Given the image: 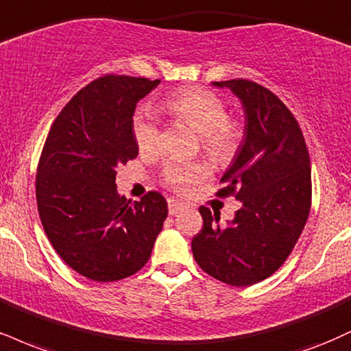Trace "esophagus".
<instances>
[{"label": "esophagus", "instance_id": "1", "mask_svg": "<svg viewBox=\"0 0 351 351\" xmlns=\"http://www.w3.org/2000/svg\"><path fill=\"white\" fill-rule=\"evenodd\" d=\"M183 208H184V206L176 199H173V197L168 199V213H170V216H176V214H178Z\"/></svg>", "mask_w": 351, "mask_h": 351}]
</instances>
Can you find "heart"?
<instances>
[{"mask_svg": "<svg viewBox=\"0 0 351 351\" xmlns=\"http://www.w3.org/2000/svg\"><path fill=\"white\" fill-rule=\"evenodd\" d=\"M163 109L176 121L184 122L199 134L201 147L210 158L226 163L235 157L243 138V124L229 116L227 103L217 93L204 88H189L168 96ZM134 141L142 155H154L160 149L162 125L149 109L137 112L132 124ZM210 175L208 162L170 160L163 167V183L176 193H188Z\"/></svg>", "mask_w": 351, "mask_h": 351, "instance_id": "heart-1", "label": "heart"}]
</instances>
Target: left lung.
I'll return each mask as SVG.
<instances>
[{
    "label": "left lung",
    "instance_id": "obj_1",
    "mask_svg": "<svg viewBox=\"0 0 351 351\" xmlns=\"http://www.w3.org/2000/svg\"><path fill=\"white\" fill-rule=\"evenodd\" d=\"M230 88L245 109V135L221 178L219 197L242 202L234 221L201 206L202 229L191 250L202 271L230 286L267 280L288 260L311 210V158L294 114L268 88L237 78Z\"/></svg>",
    "mask_w": 351,
    "mask_h": 351
}]
</instances>
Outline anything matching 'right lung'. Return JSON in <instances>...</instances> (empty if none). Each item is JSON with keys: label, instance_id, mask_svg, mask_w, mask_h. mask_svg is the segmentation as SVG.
<instances>
[{"label": "right lung", "instance_id": "right-lung-1", "mask_svg": "<svg viewBox=\"0 0 351 351\" xmlns=\"http://www.w3.org/2000/svg\"><path fill=\"white\" fill-rule=\"evenodd\" d=\"M160 80L104 75L55 117L36 175L39 217L58 256L99 282L137 273L150 258L168 208L157 191L130 202L116 168L137 157L132 116Z\"/></svg>", "mask_w": 351, "mask_h": 351}]
</instances>
